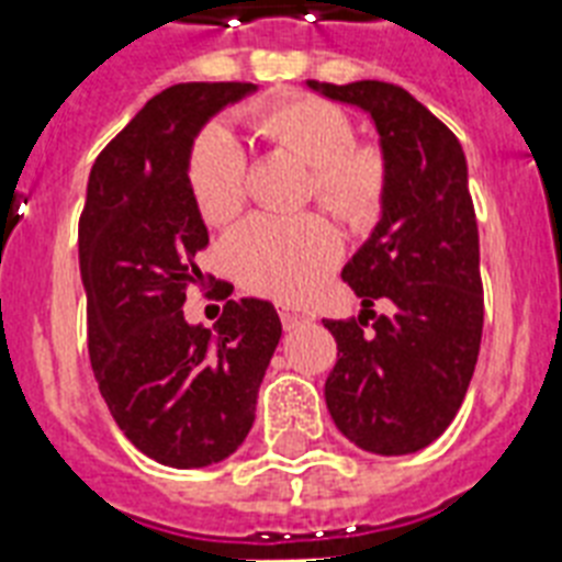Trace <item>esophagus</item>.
<instances>
[{"mask_svg": "<svg viewBox=\"0 0 562 562\" xmlns=\"http://www.w3.org/2000/svg\"><path fill=\"white\" fill-rule=\"evenodd\" d=\"M280 317H282V328H285V331H294V328L305 326V323H312V314L289 312V308H285V312H282Z\"/></svg>", "mask_w": 562, "mask_h": 562, "instance_id": "esophagus-1", "label": "esophagus"}]
</instances>
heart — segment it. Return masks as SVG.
<instances>
[{
    "mask_svg": "<svg viewBox=\"0 0 562 562\" xmlns=\"http://www.w3.org/2000/svg\"><path fill=\"white\" fill-rule=\"evenodd\" d=\"M254 130L273 147L312 167V193L349 222H369L381 210L386 170L372 147H355L344 109L317 98H289L254 112ZM190 193L210 225H225L245 204L248 161L225 126L199 135L187 167ZM340 259V239L323 216H254L227 239V262L250 291L300 303Z\"/></svg>",
    "mask_w": 562,
    "mask_h": 562,
    "instance_id": "heart-1",
    "label": "heart"
}]
</instances>
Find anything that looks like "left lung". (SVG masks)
<instances>
[{
  "mask_svg": "<svg viewBox=\"0 0 562 562\" xmlns=\"http://www.w3.org/2000/svg\"><path fill=\"white\" fill-rule=\"evenodd\" d=\"M305 86L372 117L386 170L381 222L340 273L363 308L358 321H323L337 340L326 407L360 450L415 453L456 418L482 344L485 303L464 149L401 86ZM375 299H386L391 312L372 313Z\"/></svg>",
  "mask_w": 562,
  "mask_h": 562,
  "instance_id": "obj_1",
  "label": "left lung"
}]
</instances>
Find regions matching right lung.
<instances>
[{"label":"right lung","instance_id":"add662e5","mask_svg":"<svg viewBox=\"0 0 562 562\" xmlns=\"http://www.w3.org/2000/svg\"><path fill=\"white\" fill-rule=\"evenodd\" d=\"M254 83H178L98 155L80 216L89 358L123 436L167 468H207L254 427L282 323L268 300H227L210 331L184 321L207 227L187 181L195 135Z\"/></svg>","mask_w":562,"mask_h":562}]
</instances>
